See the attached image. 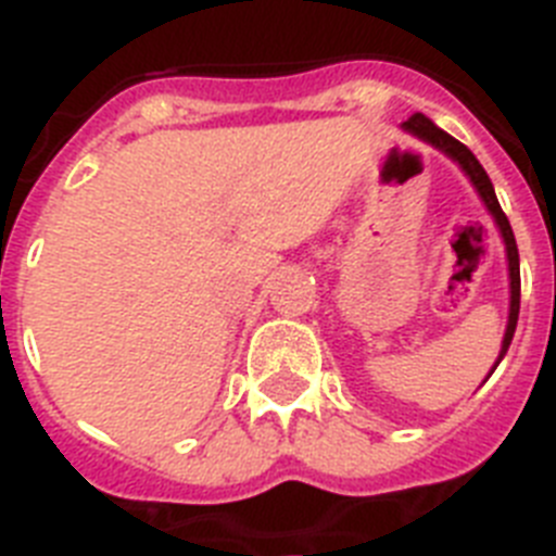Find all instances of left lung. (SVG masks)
Masks as SVG:
<instances>
[{"mask_svg": "<svg viewBox=\"0 0 556 556\" xmlns=\"http://www.w3.org/2000/svg\"><path fill=\"white\" fill-rule=\"evenodd\" d=\"M404 130H409L412 136H417V139L426 141V144L437 147V150L445 152L451 161L459 164V169L465 172V175L470 178V184L476 186L481 203L488 205V211L493 214L495 225H498L501 230V239H504V248H507V267H509V320H507V331H504V342H501V353L493 365L495 370L501 358H504V353H507L509 342H513V333H515V326H518V312H520V258H518V244H515V233L513 228H509L507 214L501 211L498 198H495V189L493 184H490L488 172H484V166L476 161V155L468 150V147L462 144V141H456L454 136H448L445 130H440V127H437L429 116H424V113H415L409 122H404ZM493 370H490L488 376H493Z\"/></svg>", "mask_w": 556, "mask_h": 556, "instance_id": "8db88e82", "label": "left lung"}]
</instances>
